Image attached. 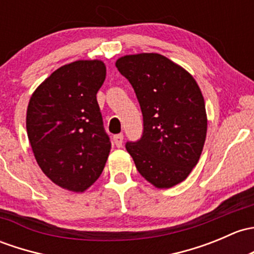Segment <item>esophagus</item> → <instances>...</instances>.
Masks as SVG:
<instances>
[{
	"instance_id": "1",
	"label": "esophagus",
	"mask_w": 254,
	"mask_h": 254,
	"mask_svg": "<svg viewBox=\"0 0 254 254\" xmlns=\"http://www.w3.org/2000/svg\"><path fill=\"white\" fill-rule=\"evenodd\" d=\"M123 138H124V136H123V134H118V135H114L113 136V142H114V145L117 146V147H122Z\"/></svg>"
}]
</instances>
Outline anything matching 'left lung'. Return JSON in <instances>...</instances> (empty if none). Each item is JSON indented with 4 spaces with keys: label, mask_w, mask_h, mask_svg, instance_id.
I'll return each instance as SVG.
<instances>
[{
    "label": "left lung",
    "mask_w": 254,
    "mask_h": 254,
    "mask_svg": "<svg viewBox=\"0 0 254 254\" xmlns=\"http://www.w3.org/2000/svg\"><path fill=\"white\" fill-rule=\"evenodd\" d=\"M116 65L134 87L143 116V134L127 151L148 183L173 188L188 178L203 149V95L188 70L158 53L124 56Z\"/></svg>",
    "instance_id": "8db88e82"
}]
</instances>
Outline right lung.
Instances as JSON below:
<instances>
[{
    "mask_svg": "<svg viewBox=\"0 0 254 254\" xmlns=\"http://www.w3.org/2000/svg\"><path fill=\"white\" fill-rule=\"evenodd\" d=\"M106 79L102 61H75L37 86L26 111L34 156L56 185L84 192L100 178L111 151L97 91Z\"/></svg>",
    "mask_w": 254,
    "mask_h": 254,
    "instance_id": "1",
    "label": "right lung"
}]
</instances>
